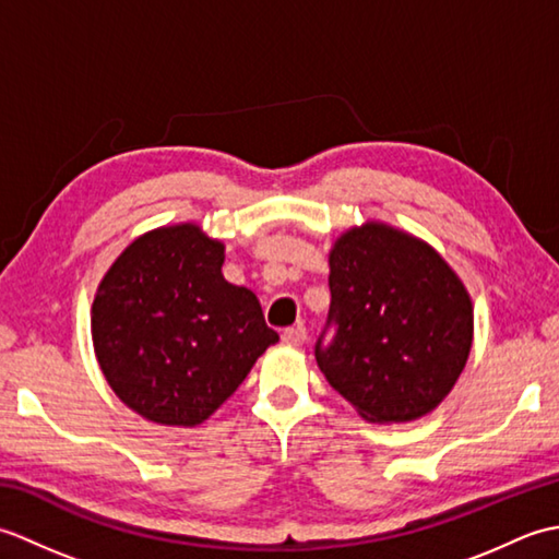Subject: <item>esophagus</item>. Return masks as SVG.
<instances>
[{"instance_id": "esophagus-1", "label": "esophagus", "mask_w": 559, "mask_h": 559, "mask_svg": "<svg viewBox=\"0 0 559 559\" xmlns=\"http://www.w3.org/2000/svg\"><path fill=\"white\" fill-rule=\"evenodd\" d=\"M281 338L290 343V346H302V343L307 341V329L305 326H290L281 334Z\"/></svg>"}]
</instances>
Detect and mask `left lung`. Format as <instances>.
I'll list each match as a JSON object with an SVG mask.
<instances>
[{
  "instance_id": "1",
  "label": "left lung",
  "mask_w": 559,
  "mask_h": 559,
  "mask_svg": "<svg viewBox=\"0 0 559 559\" xmlns=\"http://www.w3.org/2000/svg\"><path fill=\"white\" fill-rule=\"evenodd\" d=\"M329 266L331 305L314 343L326 382L367 420L430 413L471 353L473 307L456 273L379 223L341 235Z\"/></svg>"
}]
</instances>
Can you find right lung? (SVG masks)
<instances>
[{
    "instance_id": "right-lung-1",
    "label": "right lung",
    "mask_w": 559,
    "mask_h": 559,
    "mask_svg": "<svg viewBox=\"0 0 559 559\" xmlns=\"http://www.w3.org/2000/svg\"><path fill=\"white\" fill-rule=\"evenodd\" d=\"M221 266L218 240L173 225L129 245L93 300L100 370L153 423H204L278 341L257 295L225 281Z\"/></svg>"
}]
</instances>
